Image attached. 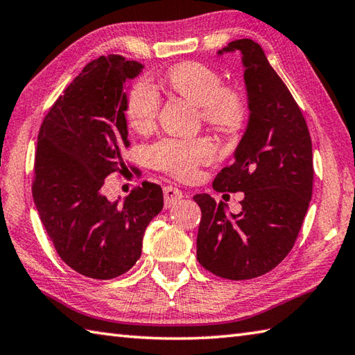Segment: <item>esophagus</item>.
Instances as JSON below:
<instances>
[{"instance_id": "obj_1", "label": "esophagus", "mask_w": 355, "mask_h": 355, "mask_svg": "<svg viewBox=\"0 0 355 355\" xmlns=\"http://www.w3.org/2000/svg\"><path fill=\"white\" fill-rule=\"evenodd\" d=\"M164 196H165V205L170 209V207L176 205L178 200L182 199L184 195H182V191L176 189V187L166 185V187H164Z\"/></svg>"}]
</instances>
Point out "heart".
<instances>
[{
	"label": "heart",
	"instance_id": "heart-1",
	"mask_svg": "<svg viewBox=\"0 0 355 355\" xmlns=\"http://www.w3.org/2000/svg\"><path fill=\"white\" fill-rule=\"evenodd\" d=\"M171 92L199 106L200 117L210 128L220 132L236 131L244 122L245 100L241 91L223 85V77L202 63H180L165 77ZM160 97L148 80L132 85L126 98V117L137 132L150 131L156 125ZM216 150L207 139H162L151 145L146 156L156 168L179 179L190 178L199 165L215 159Z\"/></svg>",
	"mask_w": 355,
	"mask_h": 355
}]
</instances>
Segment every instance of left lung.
Returning <instances> with one entry per match:
<instances>
[{
	"label": "left lung",
	"mask_w": 355,
	"mask_h": 355,
	"mask_svg": "<svg viewBox=\"0 0 355 355\" xmlns=\"http://www.w3.org/2000/svg\"><path fill=\"white\" fill-rule=\"evenodd\" d=\"M239 51L249 98V123L233 164L220 170L213 189L244 191L238 215L210 195L193 196L202 218L198 261L215 275L250 279L277 267L292 250L312 198V142L291 91L273 71L263 48L235 40L218 53Z\"/></svg>",
	"instance_id": "1"
}]
</instances>
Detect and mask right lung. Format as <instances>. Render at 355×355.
<instances>
[{
    "label": "right lung",
    "instance_id": "1",
    "mask_svg": "<svg viewBox=\"0 0 355 355\" xmlns=\"http://www.w3.org/2000/svg\"><path fill=\"white\" fill-rule=\"evenodd\" d=\"M142 69L114 53L92 60L40 126L33 202L58 257L88 278L128 272L142 253L145 229L164 207L160 185L146 180L123 204L102 193L105 178L125 168V85Z\"/></svg>",
    "mask_w": 355,
    "mask_h": 355
}]
</instances>
